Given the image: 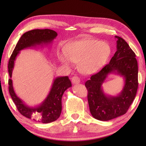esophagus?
Wrapping results in <instances>:
<instances>
[{
    "instance_id": "1",
    "label": "esophagus",
    "mask_w": 146,
    "mask_h": 146,
    "mask_svg": "<svg viewBox=\"0 0 146 146\" xmlns=\"http://www.w3.org/2000/svg\"><path fill=\"white\" fill-rule=\"evenodd\" d=\"M71 82H72L73 84H78V83H80V79L79 77L75 76L71 79Z\"/></svg>"
}]
</instances>
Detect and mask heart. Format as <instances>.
<instances>
[{
	"label": "heart",
	"instance_id": "b5f03b06",
	"mask_svg": "<svg viewBox=\"0 0 146 146\" xmlns=\"http://www.w3.org/2000/svg\"><path fill=\"white\" fill-rule=\"evenodd\" d=\"M111 52L107 42L93 39H83L70 42L66 51L59 54L64 66L70 67L71 62L78 63L80 71L85 75H92L103 67Z\"/></svg>",
	"mask_w": 146,
	"mask_h": 146
}]
</instances>
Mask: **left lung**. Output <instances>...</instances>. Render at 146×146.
<instances>
[{"mask_svg":"<svg viewBox=\"0 0 146 146\" xmlns=\"http://www.w3.org/2000/svg\"><path fill=\"white\" fill-rule=\"evenodd\" d=\"M117 39V51L110 63L85 82L90 111L95 119L107 121L125 114L131 106L138 88V65L135 54L124 39ZM115 73L123 77L125 85L116 96L105 94L102 85L108 74Z\"/></svg>","mask_w":146,"mask_h":146,"instance_id":"8db88e82","label":"left lung"}]
</instances>
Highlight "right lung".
<instances>
[{"label":"right lung","instance_id":"add662e5","mask_svg":"<svg viewBox=\"0 0 146 146\" xmlns=\"http://www.w3.org/2000/svg\"><path fill=\"white\" fill-rule=\"evenodd\" d=\"M57 35V33L54 31L48 29H34L25 33L18 41L8 64V71L10 76L9 91L17 110L23 116L44 123L54 122L60 117L62 109V97L64 92L71 86V83L68 76L56 77L54 80L50 92L44 100L35 107L26 105L16 95L14 90L11 77L14 67V61L20 51L27 48L48 44L56 38Z\"/></svg>","mask_w":146,"mask_h":146}]
</instances>
